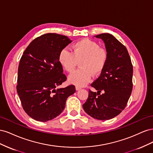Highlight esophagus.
Instances as JSON below:
<instances>
[{
    "label": "esophagus",
    "instance_id": "obj_1",
    "mask_svg": "<svg viewBox=\"0 0 153 153\" xmlns=\"http://www.w3.org/2000/svg\"><path fill=\"white\" fill-rule=\"evenodd\" d=\"M75 89H76V91H79V90L81 89V88H80V87H77V86H76Z\"/></svg>",
    "mask_w": 153,
    "mask_h": 153
}]
</instances>
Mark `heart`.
Segmentation results:
<instances>
[{"label": "heart", "mask_w": 153, "mask_h": 153, "mask_svg": "<svg viewBox=\"0 0 153 153\" xmlns=\"http://www.w3.org/2000/svg\"><path fill=\"white\" fill-rule=\"evenodd\" d=\"M60 64L69 73L73 72L80 61V69L68 77V82L77 87H83L89 82L92 76L102 73L108 61V53L94 41L85 38L77 41L72 47V52L64 48L59 54Z\"/></svg>", "instance_id": "b5f03b06"}]
</instances>
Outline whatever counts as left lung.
<instances>
[{"label":"left lung","instance_id":"8db88e82","mask_svg":"<svg viewBox=\"0 0 153 153\" xmlns=\"http://www.w3.org/2000/svg\"><path fill=\"white\" fill-rule=\"evenodd\" d=\"M95 36L104 41L108 61L100 76L91 84L98 91L89 90L83 108L94 119L108 120L126 107L133 89V66L126 48L114 36L108 33Z\"/></svg>","mask_w":153,"mask_h":153}]
</instances>
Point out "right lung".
<instances>
[{
    "instance_id": "1",
    "label": "right lung",
    "mask_w": 153,
    "mask_h": 153,
    "mask_svg": "<svg viewBox=\"0 0 153 153\" xmlns=\"http://www.w3.org/2000/svg\"><path fill=\"white\" fill-rule=\"evenodd\" d=\"M71 41L66 36L43 34L32 41L20 59L17 92L25 112L36 121L47 122L58 116L67 98L75 92L73 85L57 88L67 78L59 54Z\"/></svg>"
}]
</instances>
